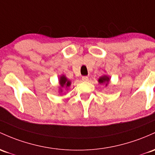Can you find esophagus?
<instances>
[{"label":"esophagus","instance_id":"esophagus-1","mask_svg":"<svg viewBox=\"0 0 155 155\" xmlns=\"http://www.w3.org/2000/svg\"><path fill=\"white\" fill-rule=\"evenodd\" d=\"M81 80L83 81H87L89 80V78H88V76H83V77L81 78Z\"/></svg>","mask_w":155,"mask_h":155}]
</instances>
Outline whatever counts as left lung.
<instances>
[{
  "mask_svg": "<svg viewBox=\"0 0 155 155\" xmlns=\"http://www.w3.org/2000/svg\"><path fill=\"white\" fill-rule=\"evenodd\" d=\"M110 76H108L107 75H104V76L98 78V81L99 84H105V86L106 87L108 85V84L110 83Z\"/></svg>",
  "mask_w": 155,
  "mask_h": 155,
  "instance_id": "obj_1",
  "label": "left lung"
}]
</instances>
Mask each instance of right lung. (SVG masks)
I'll list each match as a JSON object with an SVG mask.
<instances>
[{
	"mask_svg": "<svg viewBox=\"0 0 155 155\" xmlns=\"http://www.w3.org/2000/svg\"><path fill=\"white\" fill-rule=\"evenodd\" d=\"M59 84L58 92L59 94H62L64 89L68 90V87L71 84V81L69 80L64 75H61L59 78Z\"/></svg>",
	"mask_w": 155,
	"mask_h": 155,
	"instance_id": "obj_1",
	"label": "right lung"
}]
</instances>
